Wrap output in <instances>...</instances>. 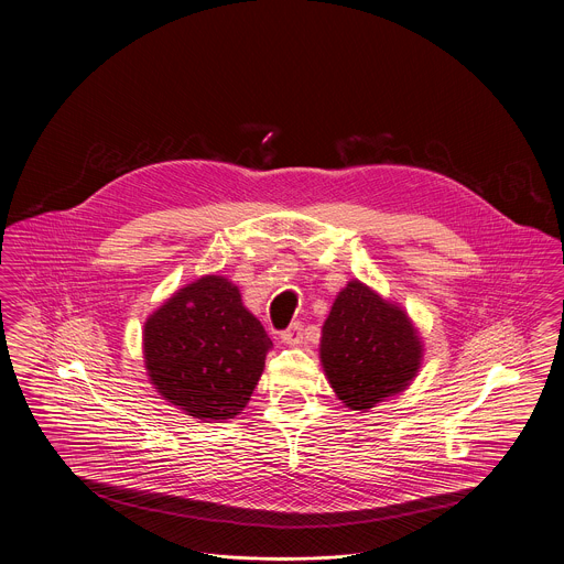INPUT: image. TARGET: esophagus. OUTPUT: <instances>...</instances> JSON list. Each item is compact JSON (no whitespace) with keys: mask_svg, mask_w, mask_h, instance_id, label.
<instances>
[{"mask_svg":"<svg viewBox=\"0 0 564 564\" xmlns=\"http://www.w3.org/2000/svg\"><path fill=\"white\" fill-rule=\"evenodd\" d=\"M304 339V326L303 322H294L290 328H285L281 333V341L283 344H290V346H296V344H303Z\"/></svg>","mask_w":564,"mask_h":564,"instance_id":"obj_1","label":"esophagus"}]
</instances>
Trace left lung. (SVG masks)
<instances>
[{"label":"left lung","instance_id":"8db88e82","mask_svg":"<svg viewBox=\"0 0 564 564\" xmlns=\"http://www.w3.org/2000/svg\"><path fill=\"white\" fill-rule=\"evenodd\" d=\"M319 356L330 387L351 410H369L405 389L423 347L408 315L360 281L339 292L322 328Z\"/></svg>","mask_w":564,"mask_h":564}]
</instances>
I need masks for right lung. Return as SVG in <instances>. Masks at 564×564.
I'll return each mask as SVG.
<instances>
[{"instance_id":"add662e5","label":"right lung","mask_w":564,"mask_h":564,"mask_svg":"<svg viewBox=\"0 0 564 564\" xmlns=\"http://www.w3.org/2000/svg\"><path fill=\"white\" fill-rule=\"evenodd\" d=\"M272 347L260 319L223 276H204L163 304L143 330L145 369L156 390L202 421L240 414Z\"/></svg>"}]
</instances>
